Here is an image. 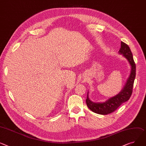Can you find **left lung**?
I'll use <instances>...</instances> for the list:
<instances>
[{
	"label": "left lung",
	"instance_id": "left-lung-1",
	"mask_svg": "<svg viewBox=\"0 0 146 146\" xmlns=\"http://www.w3.org/2000/svg\"><path fill=\"white\" fill-rule=\"evenodd\" d=\"M119 53L128 60L131 66V71L129 78L119 93L104 102L95 103L91 101L89 98V92H87L86 104L89 109L94 113L102 115L110 114L114 111L121 104L128 101L131 96L135 77V64L133 56L129 46L123 42H121V47Z\"/></svg>",
	"mask_w": 146,
	"mask_h": 146
}]
</instances>
